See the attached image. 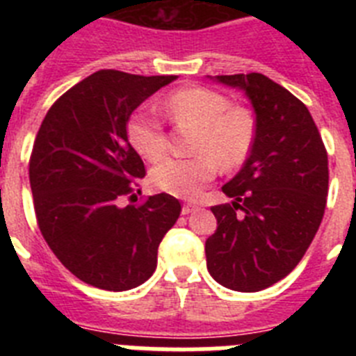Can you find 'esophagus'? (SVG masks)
<instances>
[{"label":"esophagus","mask_w":356,"mask_h":356,"mask_svg":"<svg viewBox=\"0 0 356 356\" xmlns=\"http://www.w3.org/2000/svg\"><path fill=\"white\" fill-rule=\"evenodd\" d=\"M197 207L196 205H184V209H181V213H184V216H187V213H191V212H194V210H196Z\"/></svg>","instance_id":"esophagus-1"}]
</instances>
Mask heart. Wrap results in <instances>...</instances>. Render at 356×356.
I'll return each mask as SVG.
<instances>
[{
	"mask_svg": "<svg viewBox=\"0 0 356 356\" xmlns=\"http://www.w3.org/2000/svg\"><path fill=\"white\" fill-rule=\"evenodd\" d=\"M178 124L196 128L193 159L163 160L153 169L156 188L184 200H194L221 169H235L250 156L254 143V119L244 106H234L225 94L205 87L172 92L163 103ZM128 140L140 156L156 162L168 151L162 122L146 112H137L127 124Z\"/></svg>",
	"mask_w": 356,
	"mask_h": 356,
	"instance_id": "1",
	"label": "heart"
}]
</instances>
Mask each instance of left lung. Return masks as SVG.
<instances>
[{
	"mask_svg": "<svg viewBox=\"0 0 356 356\" xmlns=\"http://www.w3.org/2000/svg\"><path fill=\"white\" fill-rule=\"evenodd\" d=\"M254 108V143L222 187L232 203L212 207L216 234L207 267L232 291L271 287L294 269L316 237L328 196V153L307 106L260 72L221 74Z\"/></svg>",
	"mask_w": 356,
	"mask_h": 356,
	"instance_id": "1",
	"label": "left lung"
}]
</instances>
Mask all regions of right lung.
<instances>
[{"label":"right lung","instance_id":"add662e5","mask_svg":"<svg viewBox=\"0 0 356 356\" xmlns=\"http://www.w3.org/2000/svg\"><path fill=\"white\" fill-rule=\"evenodd\" d=\"M172 80L102 69L62 94L39 128L30 156L37 225L62 266L92 287L121 292L144 284L180 217V201L165 193L122 205L137 200L146 176L128 119Z\"/></svg>","mask_w":356,"mask_h":356}]
</instances>
